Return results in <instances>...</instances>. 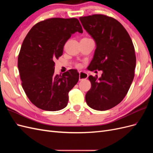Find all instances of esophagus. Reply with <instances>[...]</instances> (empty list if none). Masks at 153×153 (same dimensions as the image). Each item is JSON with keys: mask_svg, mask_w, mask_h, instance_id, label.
<instances>
[{"mask_svg": "<svg viewBox=\"0 0 153 153\" xmlns=\"http://www.w3.org/2000/svg\"><path fill=\"white\" fill-rule=\"evenodd\" d=\"M88 77V74L83 71L79 72V80H82L84 79H87Z\"/></svg>", "mask_w": 153, "mask_h": 153, "instance_id": "obj_1", "label": "esophagus"}]
</instances>
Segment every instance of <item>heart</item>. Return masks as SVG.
Returning a JSON list of instances; mask_svg holds the SVG:
<instances>
[{
  "mask_svg": "<svg viewBox=\"0 0 153 153\" xmlns=\"http://www.w3.org/2000/svg\"><path fill=\"white\" fill-rule=\"evenodd\" d=\"M80 64H76V67H80Z\"/></svg>",
  "mask_w": 153,
  "mask_h": 153,
  "instance_id": "heart-1",
  "label": "heart"
}]
</instances>
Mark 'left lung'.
Returning a JSON list of instances; mask_svg holds the SVG:
<instances>
[{
	"label": "left lung",
	"mask_w": 153,
	"mask_h": 153,
	"mask_svg": "<svg viewBox=\"0 0 153 153\" xmlns=\"http://www.w3.org/2000/svg\"><path fill=\"white\" fill-rule=\"evenodd\" d=\"M85 30L95 41L96 48L88 69L101 70L90 75L91 89L85 101L91 108L103 111L117 105L126 96L135 76L136 56L132 40L121 23L96 14L80 17Z\"/></svg>",
	"instance_id": "left-lung-1"
}]
</instances>
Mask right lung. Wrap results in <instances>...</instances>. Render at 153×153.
Segmentation results:
<instances>
[{
	"mask_svg": "<svg viewBox=\"0 0 153 153\" xmlns=\"http://www.w3.org/2000/svg\"><path fill=\"white\" fill-rule=\"evenodd\" d=\"M82 27L75 18H52L37 23L25 38L18 58L22 85L31 103L47 111L67 106L68 93L79 79L76 69L55 75V59L66 41Z\"/></svg>",
	"mask_w": 153,
	"mask_h": 153,
	"instance_id": "add662e5",
	"label": "right lung"
}]
</instances>
